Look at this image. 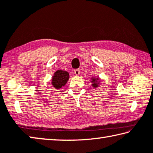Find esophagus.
<instances>
[{"mask_svg":"<svg viewBox=\"0 0 153 153\" xmlns=\"http://www.w3.org/2000/svg\"><path fill=\"white\" fill-rule=\"evenodd\" d=\"M74 74H76V76H79V69H75L74 70Z\"/></svg>","mask_w":153,"mask_h":153,"instance_id":"1","label":"esophagus"}]
</instances>
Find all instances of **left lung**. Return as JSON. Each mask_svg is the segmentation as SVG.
<instances>
[{"label": "left lung", "mask_w": 153, "mask_h": 153, "mask_svg": "<svg viewBox=\"0 0 153 153\" xmlns=\"http://www.w3.org/2000/svg\"><path fill=\"white\" fill-rule=\"evenodd\" d=\"M99 79V78H97V79H95V78H94V79H92V82H93V84H92V85H93V87H97V83H95V82H97V80H98Z\"/></svg>", "instance_id": "obj_1"}]
</instances>
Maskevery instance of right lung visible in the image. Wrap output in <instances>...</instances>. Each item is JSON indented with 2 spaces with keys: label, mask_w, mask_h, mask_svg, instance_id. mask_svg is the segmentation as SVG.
<instances>
[{
  "label": "right lung",
  "mask_w": 153,
  "mask_h": 153,
  "mask_svg": "<svg viewBox=\"0 0 153 153\" xmlns=\"http://www.w3.org/2000/svg\"><path fill=\"white\" fill-rule=\"evenodd\" d=\"M69 78V73L62 70H58L52 77L51 84L57 89L62 88L67 82Z\"/></svg>",
  "instance_id": "add662e5"
}]
</instances>
